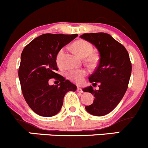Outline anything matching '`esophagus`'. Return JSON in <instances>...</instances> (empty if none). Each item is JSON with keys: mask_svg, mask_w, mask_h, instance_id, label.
<instances>
[{"mask_svg": "<svg viewBox=\"0 0 148 148\" xmlns=\"http://www.w3.org/2000/svg\"><path fill=\"white\" fill-rule=\"evenodd\" d=\"M77 92H79V93H83V90H82V88H80V87H77Z\"/></svg>", "mask_w": 148, "mask_h": 148, "instance_id": "1", "label": "esophagus"}]
</instances>
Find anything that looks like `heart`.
<instances>
[{"label": "heart", "mask_w": 148, "mask_h": 148, "mask_svg": "<svg viewBox=\"0 0 148 148\" xmlns=\"http://www.w3.org/2000/svg\"><path fill=\"white\" fill-rule=\"evenodd\" d=\"M73 49L75 52L80 56L81 58H86V62L92 65L96 62V56L94 55H91L93 52V47L90 42H87L83 39H79L75 41L73 44ZM65 49L62 48L60 49L56 56V62L58 65L61 66L62 63V58H63ZM87 75V71L84 69H77V70H71L67 73L66 75L69 80L76 83H80L83 81L85 76Z\"/></svg>", "instance_id": "obj_1"}]
</instances>
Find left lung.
<instances>
[{
    "label": "left lung",
    "instance_id": "left-lung-1",
    "mask_svg": "<svg viewBox=\"0 0 148 148\" xmlns=\"http://www.w3.org/2000/svg\"><path fill=\"white\" fill-rule=\"evenodd\" d=\"M80 37L94 45L100 56L96 71L88 78L93 84L99 83V89L94 90L92 86L83 89L95 97L93 103L85 108L90 114L104 116L119 104L127 90L132 73L130 56L109 34H83Z\"/></svg>",
    "mask_w": 148,
    "mask_h": 148
}]
</instances>
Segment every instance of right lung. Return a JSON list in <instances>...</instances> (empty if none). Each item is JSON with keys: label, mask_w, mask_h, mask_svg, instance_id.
Segmentation results:
<instances>
[{"label": "right lung", "mask_w": 148, "mask_h": 148, "mask_svg": "<svg viewBox=\"0 0 148 148\" xmlns=\"http://www.w3.org/2000/svg\"><path fill=\"white\" fill-rule=\"evenodd\" d=\"M77 34H45L35 38L23 49L18 77L26 103L42 116H52L60 111L68 91L77 87L56 73V56L60 49L73 40ZM51 78L59 79L58 85L49 84Z\"/></svg>", "instance_id": "add662e5"}]
</instances>
